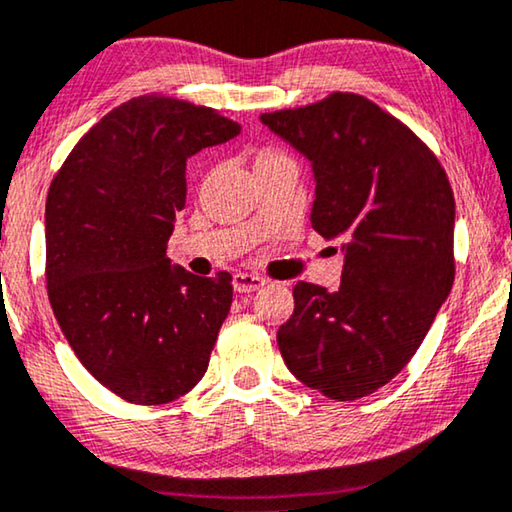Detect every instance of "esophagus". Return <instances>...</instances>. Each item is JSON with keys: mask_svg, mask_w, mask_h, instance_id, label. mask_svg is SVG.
<instances>
[{"mask_svg": "<svg viewBox=\"0 0 512 512\" xmlns=\"http://www.w3.org/2000/svg\"><path fill=\"white\" fill-rule=\"evenodd\" d=\"M232 285L239 294H250V292H257L259 287H264L266 280L255 276V273H236L232 278Z\"/></svg>", "mask_w": 512, "mask_h": 512, "instance_id": "obj_1", "label": "esophagus"}]
</instances>
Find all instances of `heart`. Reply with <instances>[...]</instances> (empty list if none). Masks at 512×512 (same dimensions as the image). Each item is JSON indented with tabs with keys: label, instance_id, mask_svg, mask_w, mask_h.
<instances>
[{
	"label": "heart",
	"instance_id": "1",
	"mask_svg": "<svg viewBox=\"0 0 512 512\" xmlns=\"http://www.w3.org/2000/svg\"><path fill=\"white\" fill-rule=\"evenodd\" d=\"M285 160H289V158L285 154H280V151H259L257 158H255V170H257V167L285 163Z\"/></svg>",
	"mask_w": 512,
	"mask_h": 512
}]
</instances>
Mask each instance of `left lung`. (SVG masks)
Segmentation results:
<instances>
[{
	"instance_id": "obj_1",
	"label": "left lung",
	"mask_w": 512,
	"mask_h": 512,
	"mask_svg": "<svg viewBox=\"0 0 512 512\" xmlns=\"http://www.w3.org/2000/svg\"><path fill=\"white\" fill-rule=\"evenodd\" d=\"M259 121L310 163V223L345 255L338 292L296 282L280 354L326 398H365L409 363L451 294V183L407 126L363 96L331 94Z\"/></svg>"
}]
</instances>
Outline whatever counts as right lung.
I'll list each match as a JSON object with an SVG mask.
<instances>
[{
	"instance_id": "1",
	"label": "right lung",
	"mask_w": 512,
	"mask_h": 512,
	"mask_svg": "<svg viewBox=\"0 0 512 512\" xmlns=\"http://www.w3.org/2000/svg\"><path fill=\"white\" fill-rule=\"evenodd\" d=\"M241 133L232 119L165 96L133 98L75 144L45 202L52 312L80 363L133 404H165L209 368L232 276L172 264L186 163Z\"/></svg>"
}]
</instances>
